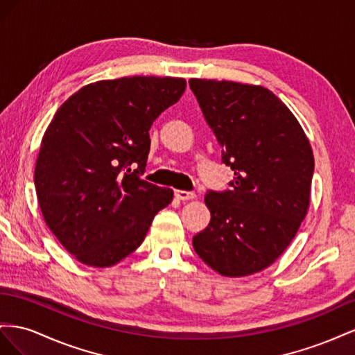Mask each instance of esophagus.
Instances as JSON below:
<instances>
[{
	"label": "esophagus",
	"mask_w": 355,
	"mask_h": 355,
	"mask_svg": "<svg viewBox=\"0 0 355 355\" xmlns=\"http://www.w3.org/2000/svg\"><path fill=\"white\" fill-rule=\"evenodd\" d=\"M175 196L180 200H190V199L196 198L193 191H186V190H175Z\"/></svg>",
	"instance_id": "obj_1"
}]
</instances>
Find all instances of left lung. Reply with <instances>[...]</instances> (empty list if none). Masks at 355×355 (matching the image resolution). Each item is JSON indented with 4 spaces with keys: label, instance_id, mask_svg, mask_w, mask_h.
Masks as SVG:
<instances>
[{
    "label": "left lung",
    "instance_id": "left-lung-1",
    "mask_svg": "<svg viewBox=\"0 0 355 355\" xmlns=\"http://www.w3.org/2000/svg\"><path fill=\"white\" fill-rule=\"evenodd\" d=\"M208 126L234 171L229 190H209V225L193 248L223 277L270 266L305 218L313 155L297 119L270 90L226 80L190 78Z\"/></svg>",
    "mask_w": 355,
    "mask_h": 355
}]
</instances>
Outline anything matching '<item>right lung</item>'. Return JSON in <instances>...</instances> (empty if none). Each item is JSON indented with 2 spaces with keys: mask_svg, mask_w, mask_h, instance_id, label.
I'll return each mask as SVG.
<instances>
[{
  "mask_svg": "<svg viewBox=\"0 0 355 355\" xmlns=\"http://www.w3.org/2000/svg\"><path fill=\"white\" fill-rule=\"evenodd\" d=\"M186 80L121 77L90 83L58 108L34 183L46 225L80 263L113 266L134 252L174 191L141 180L148 130Z\"/></svg>",
  "mask_w": 355,
  "mask_h": 355,
  "instance_id": "right-lung-1",
  "label": "right lung"
}]
</instances>
